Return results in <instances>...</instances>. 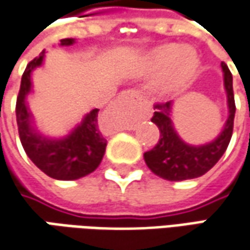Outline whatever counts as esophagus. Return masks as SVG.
Segmentation results:
<instances>
[{
  "mask_svg": "<svg viewBox=\"0 0 250 250\" xmlns=\"http://www.w3.org/2000/svg\"><path fill=\"white\" fill-rule=\"evenodd\" d=\"M125 99H126V96H125V93H122L120 97H118V101H124Z\"/></svg>",
  "mask_w": 250,
  "mask_h": 250,
  "instance_id": "1",
  "label": "esophagus"
}]
</instances>
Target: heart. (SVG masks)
I'll return each mask as SVG.
<instances>
[{
  "label": "heart",
  "mask_w": 250,
  "mask_h": 250,
  "mask_svg": "<svg viewBox=\"0 0 250 250\" xmlns=\"http://www.w3.org/2000/svg\"><path fill=\"white\" fill-rule=\"evenodd\" d=\"M145 72L154 73L163 69L154 83L160 96H171L184 90L193 81L199 68L196 54L175 44H164L154 48L145 61Z\"/></svg>",
  "instance_id": "1"
}]
</instances>
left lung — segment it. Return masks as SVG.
<instances>
[{
    "label": "left lung",
    "instance_id": "1",
    "mask_svg": "<svg viewBox=\"0 0 250 250\" xmlns=\"http://www.w3.org/2000/svg\"><path fill=\"white\" fill-rule=\"evenodd\" d=\"M224 72V86L228 97L229 117L224 130L214 142L203 146H189L179 139L171 122V101L154 104L156 112L151 118L160 129L157 145L143 154L147 167L160 178L167 181H184L202 177L216 166L229 145L234 129L235 100L232 90V75L226 63H221Z\"/></svg>",
    "mask_w": 250,
    "mask_h": 250
}]
</instances>
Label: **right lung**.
I'll return each mask as SVG.
<instances>
[{"label": "right lung", "instance_id": "1", "mask_svg": "<svg viewBox=\"0 0 250 250\" xmlns=\"http://www.w3.org/2000/svg\"><path fill=\"white\" fill-rule=\"evenodd\" d=\"M72 43L73 39L61 40V45H71ZM44 54L45 50L27 63L22 75L21 89L16 99L19 138L29 159L44 174L61 181L79 179L89 175L99 167L105 153L107 140L103 138L97 124L99 108L90 111L82 124L65 139L51 140L40 136L30 125L32 118L24 99L32 87L30 75L34 68L43 63Z\"/></svg>", "mask_w": 250, "mask_h": 250}]
</instances>
